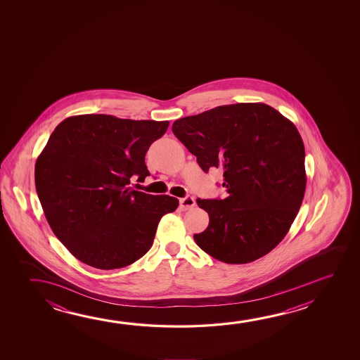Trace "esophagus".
<instances>
[{
	"label": "esophagus",
	"mask_w": 360,
	"mask_h": 360,
	"mask_svg": "<svg viewBox=\"0 0 360 360\" xmlns=\"http://www.w3.org/2000/svg\"><path fill=\"white\" fill-rule=\"evenodd\" d=\"M195 206V200L193 197H184V198H181L179 200V207H181V210L182 211H187V210H191V208H193Z\"/></svg>",
	"instance_id": "esophagus-1"
}]
</instances>
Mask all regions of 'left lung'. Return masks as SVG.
Listing matches in <instances>:
<instances>
[{
    "label": "left lung",
    "instance_id": "obj_1",
    "mask_svg": "<svg viewBox=\"0 0 360 360\" xmlns=\"http://www.w3.org/2000/svg\"><path fill=\"white\" fill-rule=\"evenodd\" d=\"M172 130L203 171H224L229 193L197 200L210 224L195 243L226 264H248L276 248L307 188L305 148L294 123L264 103H238L178 119Z\"/></svg>",
    "mask_w": 360,
    "mask_h": 360
}]
</instances>
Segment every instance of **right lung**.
<instances>
[{
	"mask_svg": "<svg viewBox=\"0 0 360 360\" xmlns=\"http://www.w3.org/2000/svg\"><path fill=\"white\" fill-rule=\"evenodd\" d=\"M168 125L84 114L53 130L36 160V191L55 236L79 261L101 270L136 262L160 218L177 210L174 197L129 187L149 176L146 153Z\"/></svg>",
	"mask_w": 360,
	"mask_h": 360,
	"instance_id": "1",
	"label": "right lung"
}]
</instances>
